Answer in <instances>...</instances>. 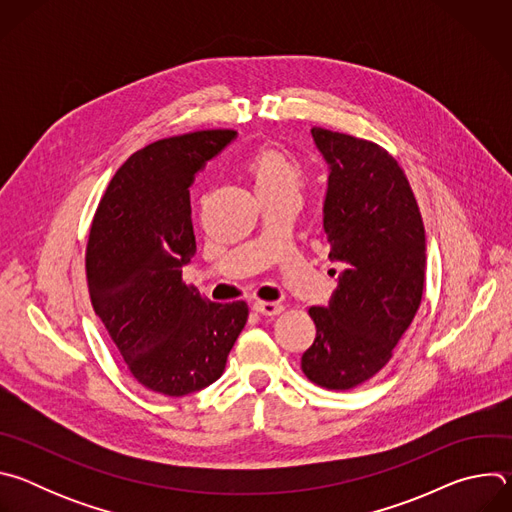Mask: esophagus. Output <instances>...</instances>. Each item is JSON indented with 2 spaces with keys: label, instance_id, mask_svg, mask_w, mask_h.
<instances>
[{
  "label": "esophagus",
  "instance_id": "esophagus-1",
  "mask_svg": "<svg viewBox=\"0 0 512 512\" xmlns=\"http://www.w3.org/2000/svg\"><path fill=\"white\" fill-rule=\"evenodd\" d=\"M253 310L265 318H271V316H277L283 312V306L281 304H275V302H255L253 304Z\"/></svg>",
  "mask_w": 512,
  "mask_h": 512
}]
</instances>
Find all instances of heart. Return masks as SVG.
Here are the masks:
<instances>
[{"mask_svg": "<svg viewBox=\"0 0 512 512\" xmlns=\"http://www.w3.org/2000/svg\"><path fill=\"white\" fill-rule=\"evenodd\" d=\"M257 192H275V190H300L304 172L296 158L281 150H259L247 162Z\"/></svg>", "mask_w": 512, "mask_h": 512, "instance_id": "1", "label": "heart"}]
</instances>
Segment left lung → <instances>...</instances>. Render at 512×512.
I'll use <instances>...</instances> for the list:
<instances>
[{"label":"left lung","mask_w":512,"mask_h":512,"mask_svg":"<svg viewBox=\"0 0 512 512\" xmlns=\"http://www.w3.org/2000/svg\"><path fill=\"white\" fill-rule=\"evenodd\" d=\"M312 137L330 168L328 257L344 269L330 304L310 308L316 340L302 371L324 389L346 391L385 367L419 310L425 229L405 172L381 145L322 127Z\"/></svg>","instance_id":"obj_1"}]
</instances>
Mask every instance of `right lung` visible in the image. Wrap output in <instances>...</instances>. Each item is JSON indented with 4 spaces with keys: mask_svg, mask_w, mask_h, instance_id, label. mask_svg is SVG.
<instances>
[{
    "mask_svg": "<svg viewBox=\"0 0 512 512\" xmlns=\"http://www.w3.org/2000/svg\"><path fill=\"white\" fill-rule=\"evenodd\" d=\"M235 137L204 129L145 145L115 172L93 218L91 304L133 379L160 395L212 385L247 324L245 302L214 304L182 281L196 253L188 188Z\"/></svg>",
    "mask_w": 512,
    "mask_h": 512,
    "instance_id": "add662e5",
    "label": "right lung"
}]
</instances>
